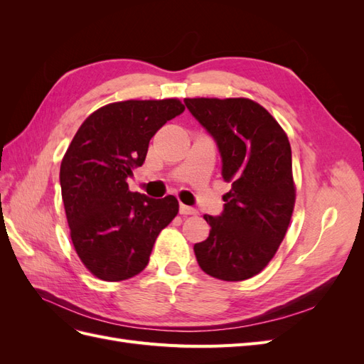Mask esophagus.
I'll list each match as a JSON object with an SVG mask.
<instances>
[{"label": "esophagus", "instance_id": "34e87169", "mask_svg": "<svg viewBox=\"0 0 364 364\" xmlns=\"http://www.w3.org/2000/svg\"><path fill=\"white\" fill-rule=\"evenodd\" d=\"M179 213H181L182 215H196V214H197V211H196L194 208L186 206V205H183V203H181V206H179Z\"/></svg>", "mask_w": 364, "mask_h": 364}]
</instances>
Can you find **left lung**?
Wrapping results in <instances>:
<instances>
[{
  "instance_id": "obj_1",
  "label": "left lung",
  "mask_w": 364,
  "mask_h": 364,
  "mask_svg": "<svg viewBox=\"0 0 364 364\" xmlns=\"http://www.w3.org/2000/svg\"><path fill=\"white\" fill-rule=\"evenodd\" d=\"M222 155V174L232 183L220 217L205 214L209 237L194 245L200 269L222 281L255 277L287 234L296 202L289 136L250 98H185Z\"/></svg>"
}]
</instances>
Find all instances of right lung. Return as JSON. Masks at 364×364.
<instances>
[{"mask_svg": "<svg viewBox=\"0 0 364 364\" xmlns=\"http://www.w3.org/2000/svg\"><path fill=\"white\" fill-rule=\"evenodd\" d=\"M179 98L126 100L97 109L77 130L60 164L62 200L75 253L95 278H134L149 264L161 230L179 213L174 196L132 193L153 135L183 112Z\"/></svg>", "mask_w": 364, "mask_h": 364, "instance_id": "add662e5", "label": "right lung"}]
</instances>
